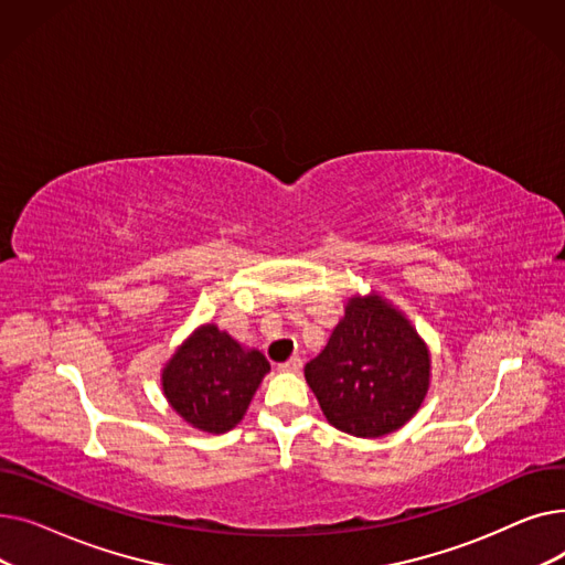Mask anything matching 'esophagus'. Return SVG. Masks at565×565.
<instances>
[{
  "instance_id": "34e87169",
  "label": "esophagus",
  "mask_w": 565,
  "mask_h": 565,
  "mask_svg": "<svg viewBox=\"0 0 565 565\" xmlns=\"http://www.w3.org/2000/svg\"><path fill=\"white\" fill-rule=\"evenodd\" d=\"M277 369H279L281 373H298V371L302 369V360H300V358H290L288 362L279 364Z\"/></svg>"
}]
</instances>
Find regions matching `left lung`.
<instances>
[{
  "label": "left lung",
  "mask_w": 565,
  "mask_h": 565,
  "mask_svg": "<svg viewBox=\"0 0 565 565\" xmlns=\"http://www.w3.org/2000/svg\"><path fill=\"white\" fill-rule=\"evenodd\" d=\"M328 422L354 437L405 426L430 384V352L409 320L380 295L350 298L328 345L305 366Z\"/></svg>",
  "instance_id": "8db88e82"
}]
</instances>
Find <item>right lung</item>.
<instances>
[{
    "label": "right lung",
    "mask_w": 565,
    "mask_h": 565,
    "mask_svg": "<svg viewBox=\"0 0 565 565\" xmlns=\"http://www.w3.org/2000/svg\"><path fill=\"white\" fill-rule=\"evenodd\" d=\"M270 364L217 324H201L162 371L169 405L199 430L226 433L241 424Z\"/></svg>",
    "instance_id": "1"
}]
</instances>
